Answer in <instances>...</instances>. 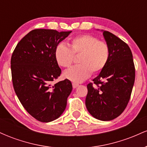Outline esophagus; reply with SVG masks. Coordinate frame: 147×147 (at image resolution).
<instances>
[{"mask_svg": "<svg viewBox=\"0 0 147 147\" xmlns=\"http://www.w3.org/2000/svg\"><path fill=\"white\" fill-rule=\"evenodd\" d=\"M79 84H76V83H72V87H73V88H77L79 86Z\"/></svg>", "mask_w": 147, "mask_h": 147, "instance_id": "1", "label": "esophagus"}]
</instances>
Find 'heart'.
Masks as SVG:
<instances>
[{"label":"heart","mask_w":147,"mask_h":147,"mask_svg":"<svg viewBox=\"0 0 147 147\" xmlns=\"http://www.w3.org/2000/svg\"><path fill=\"white\" fill-rule=\"evenodd\" d=\"M79 65L65 70V78L73 82H82L91 73L100 72L107 65L111 57V49L105 41H99L90 34H82L70 41V47L63 43L57 45L55 58L59 65L69 68L74 61V55H79Z\"/></svg>","instance_id":"obj_1"}]
</instances>
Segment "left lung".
Wrapping results in <instances>:
<instances>
[{"label": "left lung", "instance_id": "8db88e82", "mask_svg": "<svg viewBox=\"0 0 147 147\" xmlns=\"http://www.w3.org/2000/svg\"><path fill=\"white\" fill-rule=\"evenodd\" d=\"M103 35L111 49L106 66L87 85L86 106L92 117L110 121L122 113L131 98L136 70L132 52L125 42L104 30Z\"/></svg>", "mask_w": 147, "mask_h": 147}]
</instances>
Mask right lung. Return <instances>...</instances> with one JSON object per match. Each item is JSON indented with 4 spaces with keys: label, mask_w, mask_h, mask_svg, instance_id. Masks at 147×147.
<instances>
[{
    "label": "right lung",
    "mask_w": 147,
    "mask_h": 147,
    "mask_svg": "<svg viewBox=\"0 0 147 147\" xmlns=\"http://www.w3.org/2000/svg\"><path fill=\"white\" fill-rule=\"evenodd\" d=\"M71 32L33 30L18 42L11 55L15 92L28 113L41 122L60 117L72 90L67 79L52 84L61 72L55 58V48Z\"/></svg>",
    "instance_id": "right-lung-1"
}]
</instances>
